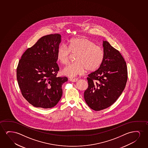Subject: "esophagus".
Returning a JSON list of instances; mask_svg holds the SVG:
<instances>
[{"mask_svg":"<svg viewBox=\"0 0 148 148\" xmlns=\"http://www.w3.org/2000/svg\"><path fill=\"white\" fill-rule=\"evenodd\" d=\"M69 80H70V81L73 82H76V81L78 80V79H77V78H70Z\"/></svg>","mask_w":148,"mask_h":148,"instance_id":"obj_1","label":"esophagus"}]
</instances>
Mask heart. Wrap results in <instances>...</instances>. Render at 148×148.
<instances>
[{
    "label": "heart",
    "instance_id": "obj_1",
    "mask_svg": "<svg viewBox=\"0 0 148 148\" xmlns=\"http://www.w3.org/2000/svg\"><path fill=\"white\" fill-rule=\"evenodd\" d=\"M71 53H76V62L69 64L62 70L63 74L70 77L82 75L86 70L95 71L101 66L105 56L101 47L85 37L71 39L68 47L64 45H60L57 50V59L61 64L66 65L71 58Z\"/></svg>",
    "mask_w": 148,
    "mask_h": 148
}]
</instances>
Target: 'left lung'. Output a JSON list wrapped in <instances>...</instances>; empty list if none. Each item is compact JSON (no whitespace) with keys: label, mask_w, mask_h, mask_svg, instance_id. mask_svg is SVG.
Instances as JSON below:
<instances>
[{"label":"left lung","mask_w":148,"mask_h":148,"mask_svg":"<svg viewBox=\"0 0 148 148\" xmlns=\"http://www.w3.org/2000/svg\"><path fill=\"white\" fill-rule=\"evenodd\" d=\"M104 59L97 70L88 75L84 93L87 105L95 111L109 107L121 95L127 80L126 63L119 51L103 41Z\"/></svg>","instance_id":"left-lung-1"}]
</instances>
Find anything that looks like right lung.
<instances>
[{
	"mask_svg": "<svg viewBox=\"0 0 148 148\" xmlns=\"http://www.w3.org/2000/svg\"><path fill=\"white\" fill-rule=\"evenodd\" d=\"M61 35H47L23 54L16 68V78L23 97L34 107H55L63 94L66 77H57V52Z\"/></svg>",
	"mask_w": 148,
	"mask_h": 148,
	"instance_id": "right-lung-1",
	"label": "right lung"
}]
</instances>
